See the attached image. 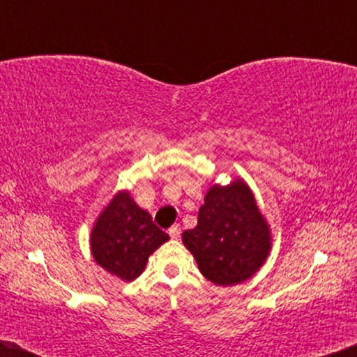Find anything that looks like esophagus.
Returning a JSON list of instances; mask_svg holds the SVG:
<instances>
[{
    "label": "esophagus",
    "instance_id": "1",
    "mask_svg": "<svg viewBox=\"0 0 357 357\" xmlns=\"http://www.w3.org/2000/svg\"><path fill=\"white\" fill-rule=\"evenodd\" d=\"M169 236L172 238H178L180 237V227L178 226H172L169 229Z\"/></svg>",
    "mask_w": 357,
    "mask_h": 357
}]
</instances>
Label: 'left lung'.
Segmentation results:
<instances>
[{
  "label": "left lung",
  "mask_w": 357,
  "mask_h": 357,
  "mask_svg": "<svg viewBox=\"0 0 357 357\" xmlns=\"http://www.w3.org/2000/svg\"><path fill=\"white\" fill-rule=\"evenodd\" d=\"M199 271L216 286L247 281L271 250V229L245 180L214 183L204 195L197 227L182 234Z\"/></svg>",
  "instance_id": "1"
}]
</instances>
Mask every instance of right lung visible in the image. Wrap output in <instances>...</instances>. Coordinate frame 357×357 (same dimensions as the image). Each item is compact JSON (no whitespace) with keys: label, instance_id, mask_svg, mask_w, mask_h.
Masks as SVG:
<instances>
[{"label":"right lung","instance_id":"right-lung-1","mask_svg":"<svg viewBox=\"0 0 357 357\" xmlns=\"http://www.w3.org/2000/svg\"><path fill=\"white\" fill-rule=\"evenodd\" d=\"M167 241V234L136 204L128 190H119L97 216L89 243L97 265L128 282L144 271L148 258Z\"/></svg>","mask_w":357,"mask_h":357}]
</instances>
